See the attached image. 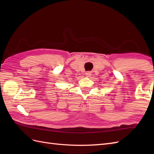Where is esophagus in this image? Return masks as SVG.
I'll use <instances>...</instances> for the list:
<instances>
[{"label":"esophagus","mask_w":154,"mask_h":154,"mask_svg":"<svg viewBox=\"0 0 154 154\" xmlns=\"http://www.w3.org/2000/svg\"><path fill=\"white\" fill-rule=\"evenodd\" d=\"M85 75H86L87 77H90L91 75V72H90V71L86 72V73H85Z\"/></svg>","instance_id":"obj_1"}]
</instances>
